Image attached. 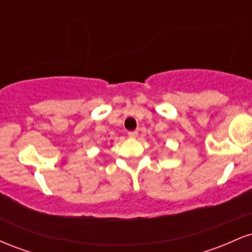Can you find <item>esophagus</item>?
Segmentation results:
<instances>
[{
  "label": "esophagus",
  "instance_id": "1",
  "mask_svg": "<svg viewBox=\"0 0 252 252\" xmlns=\"http://www.w3.org/2000/svg\"><path fill=\"white\" fill-rule=\"evenodd\" d=\"M137 135H138L137 131H129L128 132V136H129V137H131V138L137 137Z\"/></svg>",
  "mask_w": 252,
  "mask_h": 252
}]
</instances>
